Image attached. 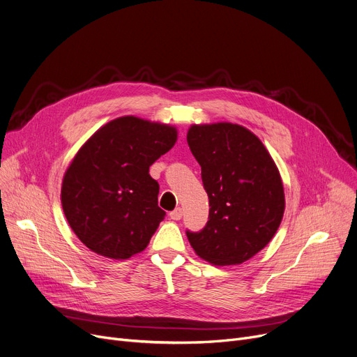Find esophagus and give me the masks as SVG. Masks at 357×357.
Returning <instances> with one entry per match:
<instances>
[{"label": "esophagus", "mask_w": 357, "mask_h": 357, "mask_svg": "<svg viewBox=\"0 0 357 357\" xmlns=\"http://www.w3.org/2000/svg\"><path fill=\"white\" fill-rule=\"evenodd\" d=\"M169 217H171L172 220H175V221H178V220H181L182 218V208H175L174 211H171L169 213Z\"/></svg>", "instance_id": "obj_1"}]
</instances>
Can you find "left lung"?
Returning a JSON list of instances; mask_svg holds the SVG:
<instances>
[{
	"mask_svg": "<svg viewBox=\"0 0 357 357\" xmlns=\"http://www.w3.org/2000/svg\"><path fill=\"white\" fill-rule=\"evenodd\" d=\"M186 140L210 199L205 227L186 230V236L210 264L240 265L268 245L282 221L285 195L278 167L264 143L237 124L192 126Z\"/></svg>",
	"mask_w": 357,
	"mask_h": 357,
	"instance_id": "8db88e82",
	"label": "left lung"
}]
</instances>
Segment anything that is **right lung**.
I'll return each mask as SVG.
<instances>
[{
  "label": "right lung",
  "instance_id": "1",
  "mask_svg": "<svg viewBox=\"0 0 357 357\" xmlns=\"http://www.w3.org/2000/svg\"><path fill=\"white\" fill-rule=\"evenodd\" d=\"M176 128L133 116L101 127L73 158L62 207L84 245L109 259L143 252L166 213L149 167L176 142Z\"/></svg>",
  "mask_w": 357,
  "mask_h": 357
}]
</instances>
